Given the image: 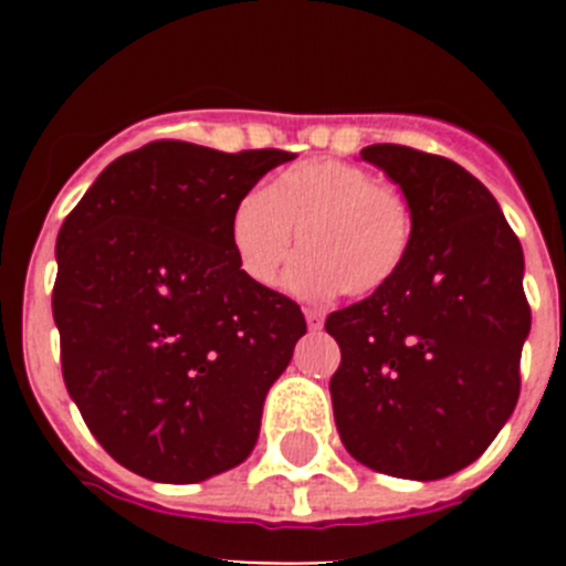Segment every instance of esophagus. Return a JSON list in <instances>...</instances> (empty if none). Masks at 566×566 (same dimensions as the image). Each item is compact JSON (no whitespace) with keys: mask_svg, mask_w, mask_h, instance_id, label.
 Here are the masks:
<instances>
[{"mask_svg":"<svg viewBox=\"0 0 566 566\" xmlns=\"http://www.w3.org/2000/svg\"><path fill=\"white\" fill-rule=\"evenodd\" d=\"M306 323H308V328H312V332H319V328H323V323H326V314L308 308V312H306Z\"/></svg>","mask_w":566,"mask_h":566,"instance_id":"34e87169","label":"esophagus"}]
</instances>
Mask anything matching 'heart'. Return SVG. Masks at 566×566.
<instances>
[{
	"instance_id": "1",
	"label": "heart",
	"mask_w": 566,
	"mask_h": 566,
	"mask_svg": "<svg viewBox=\"0 0 566 566\" xmlns=\"http://www.w3.org/2000/svg\"><path fill=\"white\" fill-rule=\"evenodd\" d=\"M300 297L348 292L365 297L402 272L413 247V209L391 184L357 164L323 158L280 172L263 192L243 195L229 218L234 258L258 286H274L292 260Z\"/></svg>"
}]
</instances>
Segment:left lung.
<instances>
[{
  "instance_id": "left-lung-1",
  "label": "left lung",
  "mask_w": 566,
  "mask_h": 566,
  "mask_svg": "<svg viewBox=\"0 0 566 566\" xmlns=\"http://www.w3.org/2000/svg\"><path fill=\"white\" fill-rule=\"evenodd\" d=\"M413 209L402 272L332 312L328 391L345 451L365 468L433 482L476 462L518 402L530 334L524 254L496 198L442 155L371 144Z\"/></svg>"
}]
</instances>
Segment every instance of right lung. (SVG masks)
Segmentation results:
<instances>
[{"label": "right lung", "instance_id": "add662e5", "mask_svg": "<svg viewBox=\"0 0 566 566\" xmlns=\"http://www.w3.org/2000/svg\"><path fill=\"white\" fill-rule=\"evenodd\" d=\"M292 158L153 142L115 158L59 229L64 385L98 444L138 476L203 482L258 442L306 317L243 274L229 218Z\"/></svg>", "mask_w": 566, "mask_h": 566}]
</instances>
